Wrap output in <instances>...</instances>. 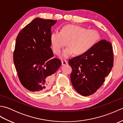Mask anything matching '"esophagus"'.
Wrapping results in <instances>:
<instances>
[{"label": "esophagus", "mask_w": 123, "mask_h": 123, "mask_svg": "<svg viewBox=\"0 0 123 123\" xmlns=\"http://www.w3.org/2000/svg\"><path fill=\"white\" fill-rule=\"evenodd\" d=\"M68 62L66 60H62V66H64V65L67 64Z\"/></svg>", "instance_id": "obj_1"}]
</instances>
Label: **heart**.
I'll use <instances>...</instances> for the list:
<instances>
[{
  "instance_id": "heart-1",
  "label": "heart",
  "mask_w": 123,
  "mask_h": 123,
  "mask_svg": "<svg viewBox=\"0 0 123 123\" xmlns=\"http://www.w3.org/2000/svg\"><path fill=\"white\" fill-rule=\"evenodd\" d=\"M99 38L100 35L97 30L68 24L62 26L60 32L55 31L51 34L50 42L53 53L59 55L67 42L68 46L61 54L62 58H67L74 53L77 55L87 53L98 42Z\"/></svg>"
}]
</instances>
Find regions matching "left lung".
<instances>
[{
	"instance_id": "left-lung-1",
	"label": "left lung",
	"mask_w": 123,
	"mask_h": 123,
	"mask_svg": "<svg viewBox=\"0 0 123 123\" xmlns=\"http://www.w3.org/2000/svg\"><path fill=\"white\" fill-rule=\"evenodd\" d=\"M113 63L111 43L105 40L99 41L87 53L69 60L72 69L70 78L73 87L81 95H92L105 82Z\"/></svg>"
}]
</instances>
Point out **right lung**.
I'll return each instance as SVG.
<instances>
[{
  "label": "right lung",
  "mask_w": 123,
  "mask_h": 123,
  "mask_svg": "<svg viewBox=\"0 0 123 123\" xmlns=\"http://www.w3.org/2000/svg\"><path fill=\"white\" fill-rule=\"evenodd\" d=\"M56 20L36 18L20 31L14 62L20 83L27 90L42 93L51 87L53 74L61 65L51 48V27Z\"/></svg>",
  "instance_id": "add662e5"
}]
</instances>
